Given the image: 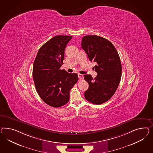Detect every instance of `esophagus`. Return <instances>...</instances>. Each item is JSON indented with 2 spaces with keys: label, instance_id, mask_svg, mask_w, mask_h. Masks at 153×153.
<instances>
[{
  "label": "esophagus",
  "instance_id": "esophagus-1",
  "mask_svg": "<svg viewBox=\"0 0 153 153\" xmlns=\"http://www.w3.org/2000/svg\"><path fill=\"white\" fill-rule=\"evenodd\" d=\"M78 77H79V79H83V75L82 74H78Z\"/></svg>",
  "mask_w": 153,
  "mask_h": 153
}]
</instances>
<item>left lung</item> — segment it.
<instances>
[{
	"label": "left lung",
	"instance_id": "1",
	"mask_svg": "<svg viewBox=\"0 0 153 153\" xmlns=\"http://www.w3.org/2000/svg\"><path fill=\"white\" fill-rule=\"evenodd\" d=\"M81 47L90 61L97 63L94 67L97 74L95 79L84 75L89 85L85 97L91 103L100 105L110 99L119 86L122 71L120 57L111 42L96 35L84 36Z\"/></svg>",
	"mask_w": 153,
	"mask_h": 153
}]
</instances>
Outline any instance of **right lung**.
<instances>
[{"label":"right lung","mask_w":153,"mask_h":153,"mask_svg":"<svg viewBox=\"0 0 153 153\" xmlns=\"http://www.w3.org/2000/svg\"><path fill=\"white\" fill-rule=\"evenodd\" d=\"M72 38L59 35L42 46L34 61L33 78L36 89L41 99L53 108L67 103L70 91L77 82L78 75L60 70L65 50Z\"/></svg>","instance_id":"right-lung-1"}]
</instances>
